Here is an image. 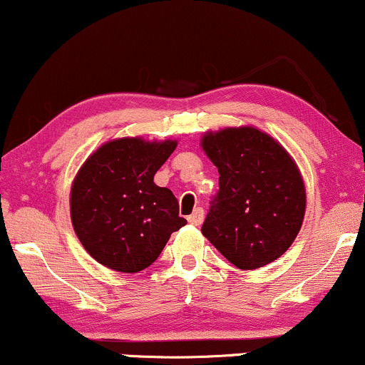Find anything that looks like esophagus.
Returning a JSON list of instances; mask_svg holds the SVG:
<instances>
[{"label": "esophagus", "mask_w": 365, "mask_h": 365, "mask_svg": "<svg viewBox=\"0 0 365 365\" xmlns=\"http://www.w3.org/2000/svg\"><path fill=\"white\" fill-rule=\"evenodd\" d=\"M187 220H188V224H192V225H200L202 220H204V209L197 207V209L187 217Z\"/></svg>", "instance_id": "esophagus-1"}]
</instances>
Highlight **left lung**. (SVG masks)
I'll return each instance as SVG.
<instances>
[{"label": "left lung", "instance_id": "8db88e82", "mask_svg": "<svg viewBox=\"0 0 365 365\" xmlns=\"http://www.w3.org/2000/svg\"><path fill=\"white\" fill-rule=\"evenodd\" d=\"M202 148L219 170L202 234L239 269H257L292 246L305 185L283 146L255 128L209 133Z\"/></svg>", "mask_w": 365, "mask_h": 365}]
</instances>
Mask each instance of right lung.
Here are the masks:
<instances>
[{
    "mask_svg": "<svg viewBox=\"0 0 365 365\" xmlns=\"http://www.w3.org/2000/svg\"><path fill=\"white\" fill-rule=\"evenodd\" d=\"M177 141H109L89 156L71 192L73 230L96 261L121 273L153 264L175 230L187 224L178 200L153 177Z\"/></svg>",
    "mask_w": 365,
    "mask_h": 365,
    "instance_id": "right-lung-1",
    "label": "right lung"
}]
</instances>
